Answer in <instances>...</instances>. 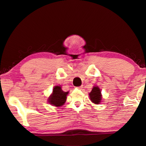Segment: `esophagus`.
I'll use <instances>...</instances> for the list:
<instances>
[{
  "instance_id": "34e87169",
  "label": "esophagus",
  "mask_w": 146,
  "mask_h": 146,
  "mask_svg": "<svg viewBox=\"0 0 146 146\" xmlns=\"http://www.w3.org/2000/svg\"><path fill=\"white\" fill-rule=\"evenodd\" d=\"M76 88H78V89H79V90H82V89L83 88V86H79V87H77Z\"/></svg>"
}]
</instances>
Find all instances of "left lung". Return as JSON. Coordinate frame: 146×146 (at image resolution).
Segmentation results:
<instances>
[{
  "label": "left lung",
  "instance_id": "1",
  "mask_svg": "<svg viewBox=\"0 0 146 146\" xmlns=\"http://www.w3.org/2000/svg\"><path fill=\"white\" fill-rule=\"evenodd\" d=\"M90 98L93 103L99 104L102 100V94L100 89L98 86H94L91 92L89 93Z\"/></svg>",
  "mask_w": 146,
  "mask_h": 146
}]
</instances>
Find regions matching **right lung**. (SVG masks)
Masks as SVG:
<instances>
[{"label": "right lung", "mask_w": 146, "mask_h": 146, "mask_svg": "<svg viewBox=\"0 0 146 146\" xmlns=\"http://www.w3.org/2000/svg\"><path fill=\"white\" fill-rule=\"evenodd\" d=\"M68 93L69 91L64 92L60 86H56L53 88L52 94L48 98V102L56 107H60L66 102Z\"/></svg>", "instance_id": "add662e5"}]
</instances>
